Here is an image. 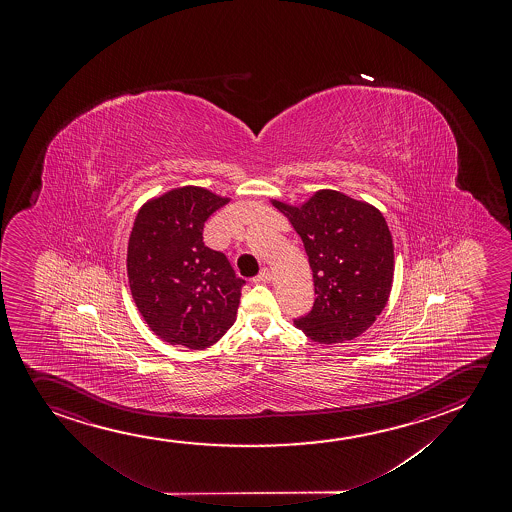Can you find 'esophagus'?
Returning a JSON list of instances; mask_svg holds the SVG:
<instances>
[{
	"label": "esophagus",
	"mask_w": 512,
	"mask_h": 512,
	"mask_svg": "<svg viewBox=\"0 0 512 512\" xmlns=\"http://www.w3.org/2000/svg\"><path fill=\"white\" fill-rule=\"evenodd\" d=\"M270 279H272V275H270V272H268L266 268H263V270L254 277L253 282L254 284H266V282H270Z\"/></svg>",
	"instance_id": "34e87169"
}]
</instances>
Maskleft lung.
I'll return each mask as SVG.
<instances>
[{"mask_svg": "<svg viewBox=\"0 0 512 512\" xmlns=\"http://www.w3.org/2000/svg\"><path fill=\"white\" fill-rule=\"evenodd\" d=\"M303 240L314 307L294 326L319 343L354 340L376 321L394 280V244L382 212L340 191L319 190L300 207L272 200Z\"/></svg>", "mask_w": 512, "mask_h": 512, "instance_id": "obj_1", "label": "left lung"}]
</instances>
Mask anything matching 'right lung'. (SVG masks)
Here are the masks:
<instances>
[{
	"label": "right lung",
	"mask_w": 512,
	"mask_h": 512,
	"mask_svg": "<svg viewBox=\"0 0 512 512\" xmlns=\"http://www.w3.org/2000/svg\"><path fill=\"white\" fill-rule=\"evenodd\" d=\"M228 202L200 186H183L137 212L127 247L130 293L151 331L171 345L211 347L237 317L246 280L202 237L205 221Z\"/></svg>",
	"instance_id": "obj_1"
}]
</instances>
